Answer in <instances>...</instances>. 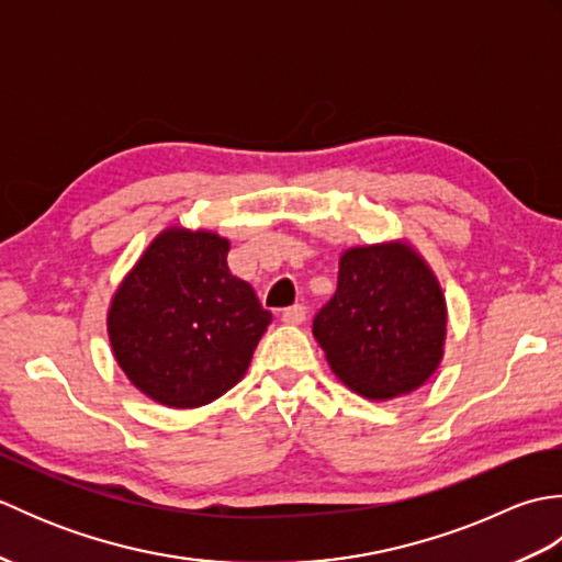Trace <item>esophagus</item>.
Wrapping results in <instances>:
<instances>
[{"mask_svg": "<svg viewBox=\"0 0 562 562\" xmlns=\"http://www.w3.org/2000/svg\"><path fill=\"white\" fill-rule=\"evenodd\" d=\"M304 318H306V308L302 304L284 308L282 312V324H288V326H300V324H304Z\"/></svg>", "mask_w": 562, "mask_h": 562, "instance_id": "1", "label": "esophagus"}]
</instances>
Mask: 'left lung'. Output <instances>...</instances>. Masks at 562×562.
<instances>
[{
	"label": "left lung",
	"mask_w": 562,
	"mask_h": 562,
	"mask_svg": "<svg viewBox=\"0 0 562 562\" xmlns=\"http://www.w3.org/2000/svg\"><path fill=\"white\" fill-rule=\"evenodd\" d=\"M447 300L408 238L345 248L338 288L314 318L330 372L357 396H408L445 360Z\"/></svg>",
	"instance_id": "1"
}]
</instances>
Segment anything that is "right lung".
Returning <instances> with one entry per match:
<instances>
[{
    "mask_svg": "<svg viewBox=\"0 0 562 562\" xmlns=\"http://www.w3.org/2000/svg\"><path fill=\"white\" fill-rule=\"evenodd\" d=\"M229 238L171 224L111 296L105 328L130 384L166 408H200L244 379L272 314L226 266Z\"/></svg>",
    "mask_w": 562,
    "mask_h": 562,
    "instance_id": "1",
    "label": "right lung"
}]
</instances>
